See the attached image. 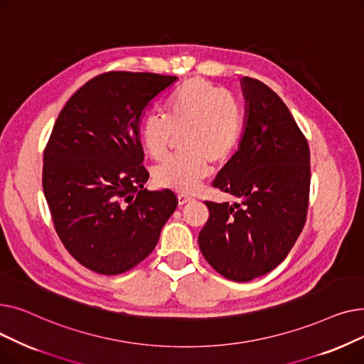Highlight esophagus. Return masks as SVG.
Here are the masks:
<instances>
[{"mask_svg": "<svg viewBox=\"0 0 364 364\" xmlns=\"http://www.w3.org/2000/svg\"><path fill=\"white\" fill-rule=\"evenodd\" d=\"M192 200H193V196L186 195V193H178V203L180 205H184V203L192 202Z\"/></svg>", "mask_w": 364, "mask_h": 364, "instance_id": "obj_1", "label": "esophagus"}]
</instances>
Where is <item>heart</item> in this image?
I'll return each instance as SVG.
<instances>
[{"mask_svg": "<svg viewBox=\"0 0 364 364\" xmlns=\"http://www.w3.org/2000/svg\"><path fill=\"white\" fill-rule=\"evenodd\" d=\"M166 114H149L141 124V141L147 155L161 161L168 155L174 134L181 132L184 151L153 169L156 184L192 192L208 177L211 162L232 156L243 129V109L237 97L205 78L184 81L169 94Z\"/></svg>", "mask_w": 364, "mask_h": 364, "instance_id": "b5f03b06", "label": "heart"}]
</instances>
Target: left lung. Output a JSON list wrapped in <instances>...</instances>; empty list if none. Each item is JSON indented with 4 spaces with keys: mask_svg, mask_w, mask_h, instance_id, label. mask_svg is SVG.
<instances>
[{
    "mask_svg": "<svg viewBox=\"0 0 364 364\" xmlns=\"http://www.w3.org/2000/svg\"><path fill=\"white\" fill-rule=\"evenodd\" d=\"M246 122L239 150L213 186L235 202L205 200L209 218L199 247L215 272L235 282L267 274L301 235L310 199V147L288 106L245 76Z\"/></svg>",
    "mask_w": 364,
    "mask_h": 364,
    "instance_id": "obj_1",
    "label": "left lung"
}]
</instances>
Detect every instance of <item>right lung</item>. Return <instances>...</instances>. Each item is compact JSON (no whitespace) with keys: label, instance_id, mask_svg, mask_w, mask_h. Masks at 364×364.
<instances>
[{"label":"right lung","instance_id":"add662e5","mask_svg":"<svg viewBox=\"0 0 364 364\" xmlns=\"http://www.w3.org/2000/svg\"><path fill=\"white\" fill-rule=\"evenodd\" d=\"M176 76L112 70L68 100L44 149L43 188L68 252L88 270L121 274L155 250L176 211L169 188L149 192L139 125Z\"/></svg>","mask_w":364,"mask_h":364}]
</instances>
